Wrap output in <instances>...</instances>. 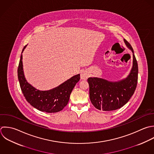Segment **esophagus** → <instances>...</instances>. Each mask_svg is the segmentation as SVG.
I'll return each mask as SVG.
<instances>
[{
    "instance_id": "34e87169",
    "label": "esophagus",
    "mask_w": 154,
    "mask_h": 154,
    "mask_svg": "<svg viewBox=\"0 0 154 154\" xmlns=\"http://www.w3.org/2000/svg\"><path fill=\"white\" fill-rule=\"evenodd\" d=\"M89 77V74L86 71H83L80 74V78L82 80H86Z\"/></svg>"
}]
</instances>
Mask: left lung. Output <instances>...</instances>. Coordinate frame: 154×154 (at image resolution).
Returning a JSON list of instances; mask_svg holds the SVG:
<instances>
[{"label":"left lung","mask_w":154,"mask_h":154,"mask_svg":"<svg viewBox=\"0 0 154 154\" xmlns=\"http://www.w3.org/2000/svg\"><path fill=\"white\" fill-rule=\"evenodd\" d=\"M127 46L133 53V67L128 76L116 82L89 77V97L94 106L103 111L115 110L123 107L134 94L138 80V64L130 44L124 39Z\"/></svg>","instance_id":"8db88e82"}]
</instances>
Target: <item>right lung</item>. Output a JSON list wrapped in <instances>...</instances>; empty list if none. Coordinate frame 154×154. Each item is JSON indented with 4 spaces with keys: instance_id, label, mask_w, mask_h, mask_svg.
<instances>
[{
    "instance_id": "1",
    "label": "right lung",
    "mask_w": 154,
    "mask_h": 154,
    "mask_svg": "<svg viewBox=\"0 0 154 154\" xmlns=\"http://www.w3.org/2000/svg\"><path fill=\"white\" fill-rule=\"evenodd\" d=\"M26 47V45L24 47L22 53ZM17 72L20 86L26 101L35 109L47 113L61 111L68 104L70 94L80 80V74H77L53 89L46 91L38 90L30 85L24 77L22 54Z\"/></svg>"
}]
</instances>
